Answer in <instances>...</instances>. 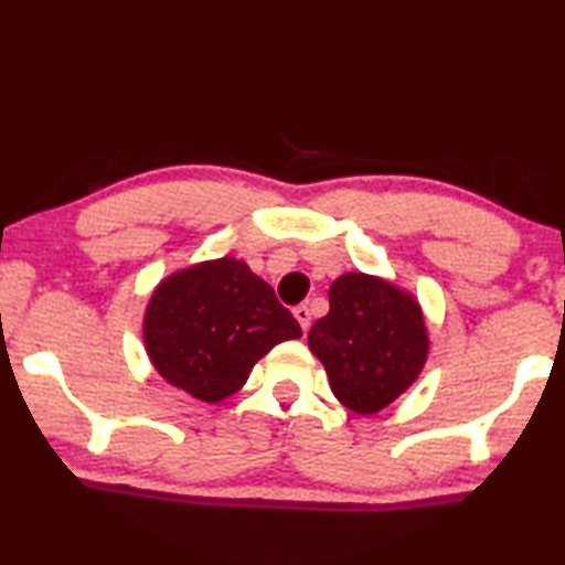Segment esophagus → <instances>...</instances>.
<instances>
[{
	"instance_id": "34e87169",
	"label": "esophagus",
	"mask_w": 565,
	"mask_h": 565,
	"mask_svg": "<svg viewBox=\"0 0 565 565\" xmlns=\"http://www.w3.org/2000/svg\"><path fill=\"white\" fill-rule=\"evenodd\" d=\"M294 317H296V321L301 323V329H303V331H309V327H311V311H309V306H306V303H299V306H296V309H294Z\"/></svg>"
}]
</instances>
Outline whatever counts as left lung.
Wrapping results in <instances>:
<instances>
[{
  "instance_id": "left-lung-1",
  "label": "left lung",
  "mask_w": 565,
  "mask_h": 565,
  "mask_svg": "<svg viewBox=\"0 0 565 565\" xmlns=\"http://www.w3.org/2000/svg\"><path fill=\"white\" fill-rule=\"evenodd\" d=\"M329 313L309 331L333 396L356 414H376L418 379L428 337L418 303L366 274H343L329 289Z\"/></svg>"
}]
</instances>
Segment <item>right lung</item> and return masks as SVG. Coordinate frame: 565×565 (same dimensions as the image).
Wrapping results in <instances>:
<instances>
[{"label":"right lung","mask_w":565,"mask_h":565,"mask_svg":"<svg viewBox=\"0 0 565 565\" xmlns=\"http://www.w3.org/2000/svg\"><path fill=\"white\" fill-rule=\"evenodd\" d=\"M299 337L271 286L228 256L161 281L145 319L154 369L209 404L236 394L276 343Z\"/></svg>","instance_id":"1"}]
</instances>
